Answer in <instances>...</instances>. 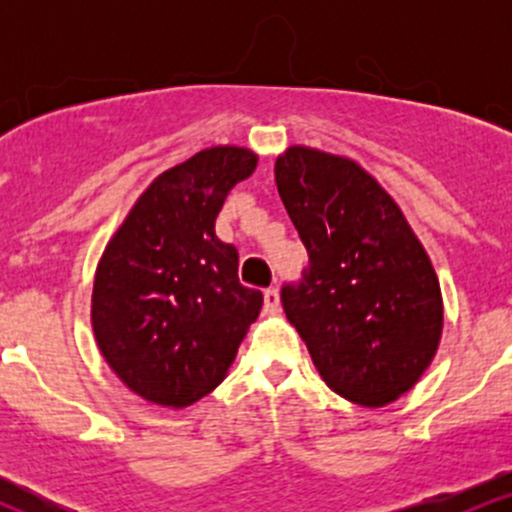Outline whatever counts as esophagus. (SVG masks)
<instances>
[{"label":"esophagus","instance_id":"34e87169","mask_svg":"<svg viewBox=\"0 0 512 512\" xmlns=\"http://www.w3.org/2000/svg\"><path fill=\"white\" fill-rule=\"evenodd\" d=\"M264 310H267V313H276V310H279V289L264 291Z\"/></svg>","mask_w":512,"mask_h":512}]
</instances>
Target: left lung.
<instances>
[{"label": "left lung", "instance_id": "8db88e82", "mask_svg": "<svg viewBox=\"0 0 512 512\" xmlns=\"http://www.w3.org/2000/svg\"><path fill=\"white\" fill-rule=\"evenodd\" d=\"M281 202L308 250L301 284L281 289L317 373L361 407L419 383L443 334V293L402 209L346 156L293 144L276 156Z\"/></svg>", "mask_w": 512, "mask_h": 512}]
</instances>
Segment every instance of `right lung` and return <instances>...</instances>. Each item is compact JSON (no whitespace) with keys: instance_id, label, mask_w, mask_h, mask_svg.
<instances>
[{"instance_id":"right-lung-1","label":"right lung","mask_w":512,"mask_h":512,"mask_svg":"<svg viewBox=\"0 0 512 512\" xmlns=\"http://www.w3.org/2000/svg\"><path fill=\"white\" fill-rule=\"evenodd\" d=\"M257 168L243 146H209L163 170L139 195L98 260L91 327L134 395L190 407L228 375L262 310L238 281V250L216 238L228 192Z\"/></svg>"}]
</instances>
